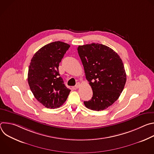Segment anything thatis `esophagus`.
I'll return each instance as SVG.
<instances>
[{"label":"esophagus","mask_w":154,"mask_h":154,"mask_svg":"<svg viewBox=\"0 0 154 154\" xmlns=\"http://www.w3.org/2000/svg\"><path fill=\"white\" fill-rule=\"evenodd\" d=\"M80 83H77L75 85V88H79L80 87Z\"/></svg>","instance_id":"obj_1"}]
</instances>
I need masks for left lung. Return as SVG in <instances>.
<instances>
[{
  "label": "left lung",
  "instance_id": "obj_1",
  "mask_svg": "<svg viewBox=\"0 0 154 154\" xmlns=\"http://www.w3.org/2000/svg\"><path fill=\"white\" fill-rule=\"evenodd\" d=\"M86 80L93 90L90 100L85 101L88 108L100 111L118 100L126 82L123 62L112 49L99 43L77 48Z\"/></svg>",
  "mask_w": 154,
  "mask_h": 154
}]
</instances>
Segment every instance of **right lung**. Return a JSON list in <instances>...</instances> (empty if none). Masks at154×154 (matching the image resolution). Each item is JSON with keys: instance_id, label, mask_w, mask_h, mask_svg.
I'll use <instances>...</instances> for the list:
<instances>
[{"instance_id": "1", "label": "right lung", "mask_w": 154, "mask_h": 154, "mask_svg": "<svg viewBox=\"0 0 154 154\" xmlns=\"http://www.w3.org/2000/svg\"><path fill=\"white\" fill-rule=\"evenodd\" d=\"M70 46L55 41L39 49L31 60L28 83L36 100L48 108L61 106L71 90L64 84L58 71L59 63Z\"/></svg>"}]
</instances>
